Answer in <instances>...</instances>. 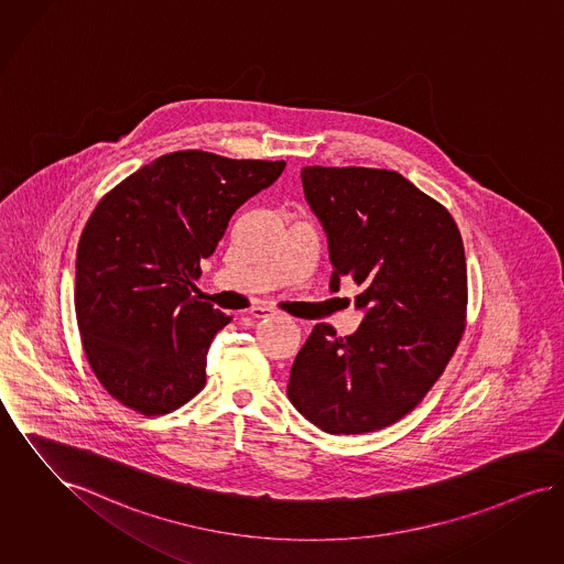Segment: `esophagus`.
I'll use <instances>...</instances> for the list:
<instances>
[{
  "label": "esophagus",
  "mask_w": 564,
  "mask_h": 564,
  "mask_svg": "<svg viewBox=\"0 0 564 564\" xmlns=\"http://www.w3.org/2000/svg\"><path fill=\"white\" fill-rule=\"evenodd\" d=\"M249 313H251L252 317L261 319V317H270V315H273V310L272 307H265V305H254V307L249 310Z\"/></svg>",
  "instance_id": "obj_1"
}]
</instances>
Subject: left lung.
<instances>
[{
  "label": "left lung",
  "instance_id": "obj_1",
  "mask_svg": "<svg viewBox=\"0 0 564 564\" xmlns=\"http://www.w3.org/2000/svg\"><path fill=\"white\" fill-rule=\"evenodd\" d=\"M305 200L328 238L330 291L359 286L357 333L317 324L296 355L292 405L330 435L384 429L412 412L458 347L466 259L454 217L401 173L303 167Z\"/></svg>",
  "mask_w": 564,
  "mask_h": 564
}]
</instances>
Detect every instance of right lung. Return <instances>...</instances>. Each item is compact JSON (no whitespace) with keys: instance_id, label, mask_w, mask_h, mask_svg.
<instances>
[{"instance_id":"add662e5","label":"right lung","mask_w":564,"mask_h":564,"mask_svg":"<svg viewBox=\"0 0 564 564\" xmlns=\"http://www.w3.org/2000/svg\"><path fill=\"white\" fill-rule=\"evenodd\" d=\"M284 167L173 152L131 173L87 219L77 324L94 375L127 408L161 416L203 391L210 340L231 317L200 301L192 280L236 209Z\"/></svg>"}]
</instances>
